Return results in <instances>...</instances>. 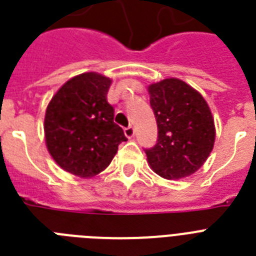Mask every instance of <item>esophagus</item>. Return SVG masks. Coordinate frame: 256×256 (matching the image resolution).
Masks as SVG:
<instances>
[{"label":"esophagus","mask_w":256,"mask_h":256,"mask_svg":"<svg viewBox=\"0 0 256 256\" xmlns=\"http://www.w3.org/2000/svg\"><path fill=\"white\" fill-rule=\"evenodd\" d=\"M134 134H136V130H134V128H132V126H128V128H124V136H128V138H132V136H134Z\"/></svg>","instance_id":"1"}]
</instances>
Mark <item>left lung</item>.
Here are the masks:
<instances>
[{
  "instance_id": "1",
  "label": "left lung",
  "mask_w": 256,
  "mask_h": 256,
  "mask_svg": "<svg viewBox=\"0 0 256 256\" xmlns=\"http://www.w3.org/2000/svg\"><path fill=\"white\" fill-rule=\"evenodd\" d=\"M150 104L158 126V140L146 150L154 172L164 179H182L202 168L212 152L215 124L202 94L178 78L148 86Z\"/></svg>"
}]
</instances>
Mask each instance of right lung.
<instances>
[{
	"instance_id": "right-lung-1",
	"label": "right lung",
	"mask_w": 256,
	"mask_h": 256,
	"mask_svg": "<svg viewBox=\"0 0 256 256\" xmlns=\"http://www.w3.org/2000/svg\"><path fill=\"white\" fill-rule=\"evenodd\" d=\"M112 80L88 72L70 78L50 100L45 112V142L56 164L80 178H92L108 168L128 140L114 124L108 102Z\"/></svg>"
}]
</instances>
